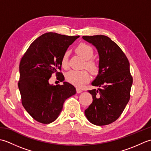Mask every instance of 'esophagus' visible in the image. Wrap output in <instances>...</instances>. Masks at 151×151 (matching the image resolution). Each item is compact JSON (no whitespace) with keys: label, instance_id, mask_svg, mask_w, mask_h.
<instances>
[{"label":"esophagus","instance_id":"esophagus-1","mask_svg":"<svg viewBox=\"0 0 151 151\" xmlns=\"http://www.w3.org/2000/svg\"><path fill=\"white\" fill-rule=\"evenodd\" d=\"M81 92H82V90L81 89H80L78 88H76V93H81Z\"/></svg>","mask_w":151,"mask_h":151}]
</instances>
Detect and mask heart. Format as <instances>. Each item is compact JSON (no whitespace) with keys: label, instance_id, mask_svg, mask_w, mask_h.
I'll return each instance as SVG.
<instances>
[{"label":"heart","instance_id":"obj_1","mask_svg":"<svg viewBox=\"0 0 151 151\" xmlns=\"http://www.w3.org/2000/svg\"><path fill=\"white\" fill-rule=\"evenodd\" d=\"M76 52L79 56H81L83 59L86 60V66L91 73L97 74L99 71V65L95 61L90 60L93 56L94 52L93 48L86 43L79 44L76 48ZM68 52H65L62 58V66L63 68H67L69 65L68 63ZM65 78L67 82H69L73 85L82 87L86 83H87L90 79V75L88 70H71L67 72L65 75Z\"/></svg>","mask_w":151,"mask_h":151}]
</instances>
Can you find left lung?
I'll return each instance as SVG.
<instances>
[{
	"label": "left lung",
	"mask_w": 151,
	"mask_h": 151,
	"mask_svg": "<svg viewBox=\"0 0 151 151\" xmlns=\"http://www.w3.org/2000/svg\"><path fill=\"white\" fill-rule=\"evenodd\" d=\"M97 49L99 56V74L91 84L97 89L89 90L92 103L85 115L92 124L103 126L119 117L130 97L132 76L130 63L121 48L103 35L82 36Z\"/></svg>",
	"instance_id": "8db88e82"
}]
</instances>
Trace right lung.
<instances>
[{"instance_id":"add662e5","label":"right lung","mask_w":151,"mask_h":151,"mask_svg":"<svg viewBox=\"0 0 151 151\" xmlns=\"http://www.w3.org/2000/svg\"><path fill=\"white\" fill-rule=\"evenodd\" d=\"M79 37L45 33L32 43L21 58L18 87L22 104L32 117L41 123L55 121L65 101L76 93L75 88L69 83L53 86L49 80L56 73L60 81H64L62 73L58 72L62 58Z\"/></svg>"}]
</instances>
